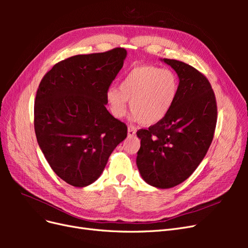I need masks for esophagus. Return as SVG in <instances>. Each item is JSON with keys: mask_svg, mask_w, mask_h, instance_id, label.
I'll return each mask as SVG.
<instances>
[{"mask_svg": "<svg viewBox=\"0 0 248 248\" xmlns=\"http://www.w3.org/2000/svg\"><path fill=\"white\" fill-rule=\"evenodd\" d=\"M136 133H137V129L132 126H129L128 127V137H134L136 136Z\"/></svg>", "mask_w": 248, "mask_h": 248, "instance_id": "esophagus-1", "label": "esophagus"}]
</instances>
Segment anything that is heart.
<instances>
[{
  "label": "heart",
  "mask_w": 248,
  "mask_h": 248,
  "mask_svg": "<svg viewBox=\"0 0 248 248\" xmlns=\"http://www.w3.org/2000/svg\"><path fill=\"white\" fill-rule=\"evenodd\" d=\"M119 88H109L107 92L111 114L123 118L129 100L132 119L149 126L161 121L174 106L178 78L169 69L139 66L127 74Z\"/></svg>",
  "instance_id": "obj_1"
}]
</instances>
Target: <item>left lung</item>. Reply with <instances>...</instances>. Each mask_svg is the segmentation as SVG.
<instances>
[{
  "mask_svg": "<svg viewBox=\"0 0 248 248\" xmlns=\"http://www.w3.org/2000/svg\"><path fill=\"white\" fill-rule=\"evenodd\" d=\"M163 61L179 77L177 98L161 121L137 132V164L148 184L170 188L185 181L204 159L214 137L217 104L205 74L174 59Z\"/></svg>",
  "mask_w": 248,
  "mask_h": 248,
  "instance_id": "1",
  "label": "left lung"
}]
</instances>
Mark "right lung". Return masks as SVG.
Here are the masks:
<instances>
[{"label": "right lung", "instance_id": "1", "mask_svg": "<svg viewBox=\"0 0 248 248\" xmlns=\"http://www.w3.org/2000/svg\"><path fill=\"white\" fill-rule=\"evenodd\" d=\"M126 55L116 47L65 59L46 73L37 90V141L52 170L72 186L96 181L127 137L126 124L106 108L107 92Z\"/></svg>", "mask_w": 248, "mask_h": 248}]
</instances>
